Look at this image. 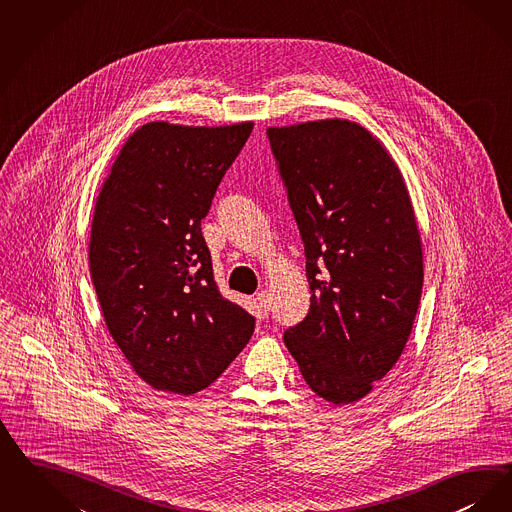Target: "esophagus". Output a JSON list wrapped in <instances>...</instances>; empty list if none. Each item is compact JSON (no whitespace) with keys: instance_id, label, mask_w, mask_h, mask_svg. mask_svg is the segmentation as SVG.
I'll return each instance as SVG.
<instances>
[{"instance_id":"obj_1","label":"esophagus","mask_w":512,"mask_h":512,"mask_svg":"<svg viewBox=\"0 0 512 512\" xmlns=\"http://www.w3.org/2000/svg\"><path fill=\"white\" fill-rule=\"evenodd\" d=\"M257 303L261 305L265 312H270V293L268 291H259L257 293Z\"/></svg>"}]
</instances>
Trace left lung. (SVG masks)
<instances>
[{
	"instance_id": "1",
	"label": "left lung",
	"mask_w": 512,
	"mask_h": 512,
	"mask_svg": "<svg viewBox=\"0 0 512 512\" xmlns=\"http://www.w3.org/2000/svg\"><path fill=\"white\" fill-rule=\"evenodd\" d=\"M299 228L307 318L284 343L312 392L335 406L364 398L408 343L423 251L402 173L368 129L348 120L268 127Z\"/></svg>"
}]
</instances>
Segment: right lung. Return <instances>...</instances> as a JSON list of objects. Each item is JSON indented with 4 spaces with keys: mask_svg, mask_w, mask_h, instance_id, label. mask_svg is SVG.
<instances>
[{
    "mask_svg": "<svg viewBox=\"0 0 512 512\" xmlns=\"http://www.w3.org/2000/svg\"><path fill=\"white\" fill-rule=\"evenodd\" d=\"M253 123H146L123 144L95 205L89 266L106 328L154 389L209 387L255 318L213 278L202 219Z\"/></svg>",
    "mask_w": 512,
    "mask_h": 512,
    "instance_id": "right-lung-1",
    "label": "right lung"
}]
</instances>
